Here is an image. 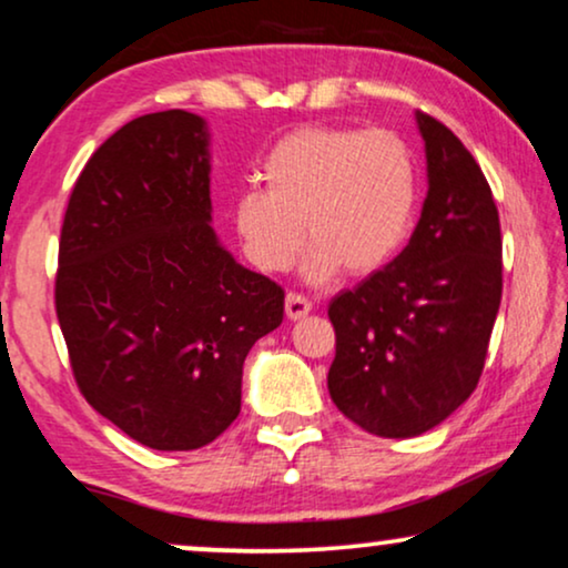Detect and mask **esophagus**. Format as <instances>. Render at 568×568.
<instances>
[{"label": "esophagus", "mask_w": 568, "mask_h": 568, "mask_svg": "<svg viewBox=\"0 0 568 568\" xmlns=\"http://www.w3.org/2000/svg\"><path fill=\"white\" fill-rule=\"evenodd\" d=\"M284 307H286V318H290V321H300V318H305V315L313 311L311 300H305V297H302V294H294V292L286 294Z\"/></svg>", "instance_id": "obj_1"}]
</instances>
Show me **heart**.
Masks as SVG:
<instances>
[{"mask_svg": "<svg viewBox=\"0 0 568 568\" xmlns=\"http://www.w3.org/2000/svg\"><path fill=\"white\" fill-rule=\"evenodd\" d=\"M261 180L266 190L234 197L232 221L263 274H284L307 237L313 282H331L342 268L371 276L399 255L415 224L417 156L394 130L300 128L266 153Z\"/></svg>", "mask_w": 568, "mask_h": 568, "instance_id": "heart-1", "label": "heart"}]
</instances>
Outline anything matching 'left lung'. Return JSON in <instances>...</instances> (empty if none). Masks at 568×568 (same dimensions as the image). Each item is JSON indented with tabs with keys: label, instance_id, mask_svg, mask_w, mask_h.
Here are the masks:
<instances>
[{
	"label": "left lung",
	"instance_id": "left-lung-1",
	"mask_svg": "<svg viewBox=\"0 0 568 568\" xmlns=\"http://www.w3.org/2000/svg\"><path fill=\"white\" fill-rule=\"evenodd\" d=\"M417 128L428 197L409 245L328 305V394L381 438L419 436L469 399L504 290L498 209L483 169L436 116L417 112Z\"/></svg>",
	"mask_w": 568,
	"mask_h": 568
}]
</instances>
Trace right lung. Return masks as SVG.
<instances>
[{"mask_svg": "<svg viewBox=\"0 0 568 568\" xmlns=\"http://www.w3.org/2000/svg\"><path fill=\"white\" fill-rule=\"evenodd\" d=\"M209 128L138 116L88 159L59 237L57 318L85 402L156 452H193L240 415L242 365L284 290L211 226Z\"/></svg>", "mask_w": 568, "mask_h": 568, "instance_id": "1", "label": "right lung"}]
</instances>
